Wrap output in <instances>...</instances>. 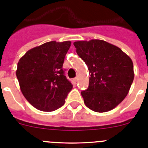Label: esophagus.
Instances as JSON below:
<instances>
[{"label":"esophagus","mask_w":148,"mask_h":148,"mask_svg":"<svg viewBox=\"0 0 148 148\" xmlns=\"http://www.w3.org/2000/svg\"><path fill=\"white\" fill-rule=\"evenodd\" d=\"M74 82H78V80H79V77H75V78L74 79Z\"/></svg>","instance_id":"obj_1"}]
</instances>
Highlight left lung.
Wrapping results in <instances>:
<instances>
[{
    "mask_svg": "<svg viewBox=\"0 0 148 148\" xmlns=\"http://www.w3.org/2000/svg\"><path fill=\"white\" fill-rule=\"evenodd\" d=\"M88 67V88L81 92L87 108L98 113L116 107L128 94L134 77L133 63L119 48L101 40L74 42Z\"/></svg>",
    "mask_w": 148,
    "mask_h": 148,
    "instance_id": "left-lung-1",
    "label": "left lung"
}]
</instances>
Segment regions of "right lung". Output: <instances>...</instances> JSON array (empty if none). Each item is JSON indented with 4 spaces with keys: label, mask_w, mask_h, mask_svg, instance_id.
<instances>
[{
    "label": "right lung",
    "mask_w": 148,
    "mask_h": 148,
    "mask_svg": "<svg viewBox=\"0 0 148 148\" xmlns=\"http://www.w3.org/2000/svg\"><path fill=\"white\" fill-rule=\"evenodd\" d=\"M70 41L45 42L27 51L16 71L20 89L27 101L42 111H53L65 103L73 85L64 75V58Z\"/></svg>",
    "instance_id": "obj_1"
}]
</instances>
